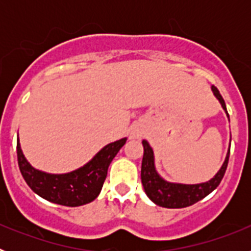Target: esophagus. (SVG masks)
I'll return each mask as SVG.
<instances>
[{"mask_svg": "<svg viewBox=\"0 0 251 251\" xmlns=\"http://www.w3.org/2000/svg\"><path fill=\"white\" fill-rule=\"evenodd\" d=\"M142 136V132L138 127H133L130 129V138H139Z\"/></svg>", "mask_w": 251, "mask_h": 251, "instance_id": "1", "label": "esophagus"}]
</instances>
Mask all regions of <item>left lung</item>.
Instances as JSON below:
<instances>
[{
    "label": "left lung",
    "instance_id": "1",
    "mask_svg": "<svg viewBox=\"0 0 251 251\" xmlns=\"http://www.w3.org/2000/svg\"><path fill=\"white\" fill-rule=\"evenodd\" d=\"M214 95L219 99L221 106L227 114L226 110L225 100L221 97L220 92L217 90L216 86H211ZM229 117V114H227ZM143 145V159H142L141 168V179L142 185L145 188V192L148 197L156 205L167 208H182L191 206L196 203L197 201L202 200L203 197L211 194L217 186L220 185L221 179L225 175L226 167L229 163L230 150L226 154L225 162L223 163L221 168L219 170L214 178H211L207 182L197 183V185H182V183H172L167 182L157 174L156 167H154V157H153V150L148 145L147 141L142 142Z\"/></svg>",
    "mask_w": 251,
    "mask_h": 251
}]
</instances>
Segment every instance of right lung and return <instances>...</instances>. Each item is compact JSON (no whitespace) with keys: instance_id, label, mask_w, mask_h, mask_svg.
<instances>
[{"instance_id":"obj_1","label":"right lung","mask_w":251,"mask_h":251,"mask_svg":"<svg viewBox=\"0 0 251 251\" xmlns=\"http://www.w3.org/2000/svg\"><path fill=\"white\" fill-rule=\"evenodd\" d=\"M126 142L127 138H122L106 145L83 167L64 175H51L35 170L26 161L19 139L17 161L22 177L35 194L50 202L75 207L92 202L98 197L106 178L110 162Z\"/></svg>"}]
</instances>
